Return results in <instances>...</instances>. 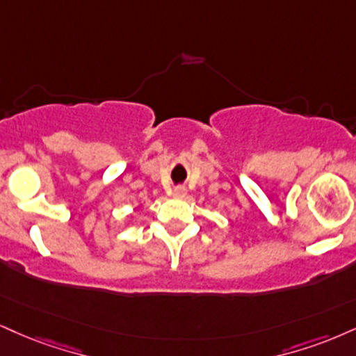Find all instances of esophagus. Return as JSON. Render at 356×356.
Masks as SVG:
<instances>
[{"label": "esophagus", "mask_w": 356, "mask_h": 356, "mask_svg": "<svg viewBox=\"0 0 356 356\" xmlns=\"http://www.w3.org/2000/svg\"><path fill=\"white\" fill-rule=\"evenodd\" d=\"M184 195H186V189H184V187H175L174 197H184Z\"/></svg>", "instance_id": "34e87169"}]
</instances>
